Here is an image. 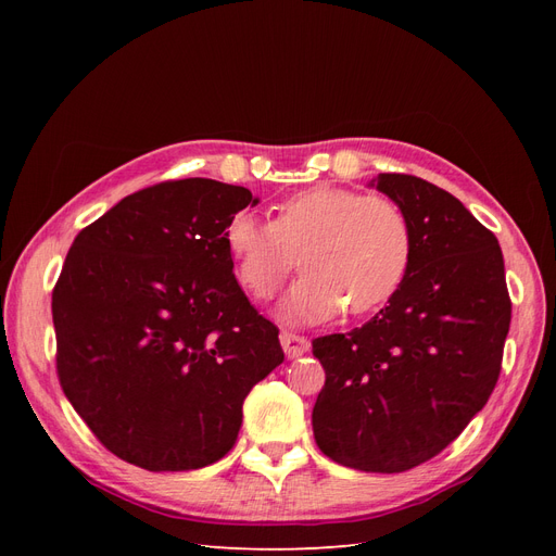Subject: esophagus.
Here are the masks:
<instances>
[{"instance_id":"1","label":"esophagus","mask_w":556,"mask_h":556,"mask_svg":"<svg viewBox=\"0 0 556 556\" xmlns=\"http://www.w3.org/2000/svg\"><path fill=\"white\" fill-rule=\"evenodd\" d=\"M280 345L285 350V355H288V359H294V357L306 355L311 341L306 336H299L294 331H280Z\"/></svg>"}]
</instances>
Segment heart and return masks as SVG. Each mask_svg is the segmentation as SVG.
I'll return each mask as SVG.
<instances>
[{
	"label": "heart",
	"instance_id": "obj_1",
	"mask_svg": "<svg viewBox=\"0 0 556 556\" xmlns=\"http://www.w3.org/2000/svg\"><path fill=\"white\" fill-rule=\"evenodd\" d=\"M225 243L241 285L257 299L276 294L299 255L306 274L280 306L290 323H319L343 308L374 313L401 290L413 262L406 211L390 197L336 185L285 199L271 223L233 213Z\"/></svg>",
	"mask_w": 556,
	"mask_h": 556
}]
</instances>
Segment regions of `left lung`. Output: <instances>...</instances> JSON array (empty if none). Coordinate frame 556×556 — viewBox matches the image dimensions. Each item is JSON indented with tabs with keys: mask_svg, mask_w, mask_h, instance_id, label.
Segmentation results:
<instances>
[{
	"mask_svg": "<svg viewBox=\"0 0 556 556\" xmlns=\"http://www.w3.org/2000/svg\"><path fill=\"white\" fill-rule=\"evenodd\" d=\"M371 185L406 211L413 262L376 317L313 341L327 376L313 433L336 464L401 473L445 450L484 408L513 304L496 237L457 197L408 174Z\"/></svg>",
	"mask_w": 556,
	"mask_h": 556,
	"instance_id": "obj_1",
	"label": "left lung"
}]
</instances>
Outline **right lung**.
<instances>
[{
    "mask_svg": "<svg viewBox=\"0 0 556 556\" xmlns=\"http://www.w3.org/2000/svg\"><path fill=\"white\" fill-rule=\"evenodd\" d=\"M248 188L166 180L74 239L53 290L58 378L99 443L146 470L204 468L282 364L278 327L233 276L225 229Z\"/></svg>",
    "mask_w": 556,
    "mask_h": 556,
    "instance_id": "obj_1",
    "label": "right lung"
}]
</instances>
